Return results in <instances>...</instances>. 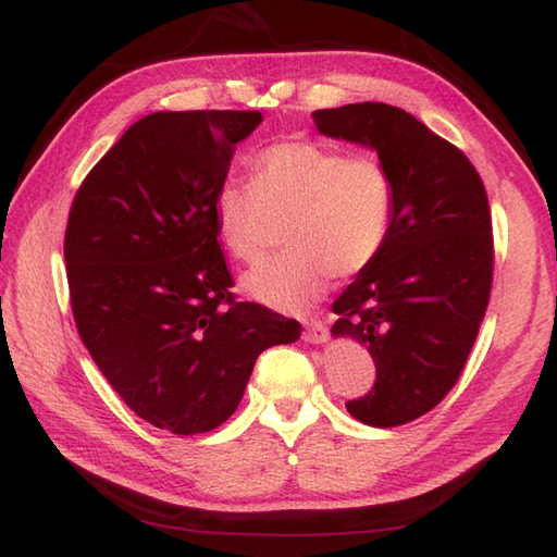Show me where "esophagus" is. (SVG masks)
Listing matches in <instances>:
<instances>
[{"label":"esophagus","instance_id":"esophagus-1","mask_svg":"<svg viewBox=\"0 0 557 557\" xmlns=\"http://www.w3.org/2000/svg\"><path fill=\"white\" fill-rule=\"evenodd\" d=\"M304 339L309 342V345H325V342H327V325L321 323V321L306 323Z\"/></svg>","mask_w":557,"mask_h":557}]
</instances>
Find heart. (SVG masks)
I'll use <instances>...</instances> for the list:
<instances>
[{
    "label": "heart",
    "instance_id": "b5f03b06",
    "mask_svg": "<svg viewBox=\"0 0 557 557\" xmlns=\"http://www.w3.org/2000/svg\"><path fill=\"white\" fill-rule=\"evenodd\" d=\"M215 227L242 263L265 256L277 227L287 253L242 280L256 301L304 311L325 292L330 275L354 277L381 256L393 227V176L373 158L311 140L270 146L251 162V184L218 188Z\"/></svg>",
    "mask_w": 557,
    "mask_h": 557
}]
</instances>
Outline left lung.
Here are the masks:
<instances>
[{
  "mask_svg": "<svg viewBox=\"0 0 557 557\" xmlns=\"http://www.w3.org/2000/svg\"><path fill=\"white\" fill-rule=\"evenodd\" d=\"M313 122L323 136L375 150L393 176L383 251L333 304V335L359 342L375 363L373 389L347 409L393 429L431 411L474 347L493 282L488 196L465 152L393 104L318 110Z\"/></svg>",
  "mask_w": 557,
  "mask_h": 557,
  "instance_id": "left-lung-1",
  "label": "left lung"
}]
</instances>
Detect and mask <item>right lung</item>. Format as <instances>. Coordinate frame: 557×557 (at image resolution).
Masks as SVG:
<instances>
[{
    "mask_svg": "<svg viewBox=\"0 0 557 557\" xmlns=\"http://www.w3.org/2000/svg\"><path fill=\"white\" fill-rule=\"evenodd\" d=\"M260 112H156L83 180L64 260L83 345L140 419L194 435L239 407L260 351L297 321L234 301L215 227L218 188Z\"/></svg>",
    "mask_w": 557,
    "mask_h": 557,
    "instance_id": "obj_1",
    "label": "right lung"
}]
</instances>
